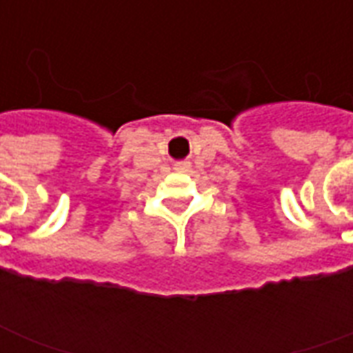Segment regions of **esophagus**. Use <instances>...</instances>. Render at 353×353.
Listing matches in <instances>:
<instances>
[{
    "mask_svg": "<svg viewBox=\"0 0 353 353\" xmlns=\"http://www.w3.org/2000/svg\"><path fill=\"white\" fill-rule=\"evenodd\" d=\"M174 170H176V172H191V162H176V164H174Z\"/></svg>",
    "mask_w": 353,
    "mask_h": 353,
    "instance_id": "34e87169",
    "label": "esophagus"
}]
</instances>
